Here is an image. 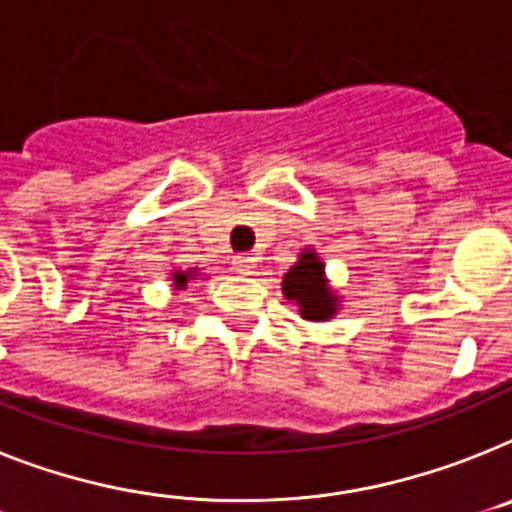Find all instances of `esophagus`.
I'll use <instances>...</instances> for the list:
<instances>
[{
	"label": "esophagus",
	"mask_w": 512,
	"mask_h": 512,
	"mask_svg": "<svg viewBox=\"0 0 512 512\" xmlns=\"http://www.w3.org/2000/svg\"><path fill=\"white\" fill-rule=\"evenodd\" d=\"M255 257L252 255H234V260H231V268L236 270V273H255Z\"/></svg>",
	"instance_id": "obj_1"
}]
</instances>
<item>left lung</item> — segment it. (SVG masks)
Returning a JSON list of instances; mask_svg holds the SVG:
<instances>
[{
	"instance_id": "8db88e82",
	"label": "left lung",
	"mask_w": 512,
	"mask_h": 512,
	"mask_svg": "<svg viewBox=\"0 0 512 512\" xmlns=\"http://www.w3.org/2000/svg\"><path fill=\"white\" fill-rule=\"evenodd\" d=\"M283 296L299 307V315L304 320L322 322L338 312V296L328 286L325 278V265L317 257V252L304 249L299 255V263L283 276Z\"/></svg>"
}]
</instances>
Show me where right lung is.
<instances>
[{"label":"right lung","instance_id":"add662e5","mask_svg":"<svg viewBox=\"0 0 512 512\" xmlns=\"http://www.w3.org/2000/svg\"><path fill=\"white\" fill-rule=\"evenodd\" d=\"M195 276H197V270H187V273H184V270H174V273H171L174 289L182 291L184 286H187V281H190V278H195Z\"/></svg>","mask_w":512,"mask_h":512}]
</instances>
